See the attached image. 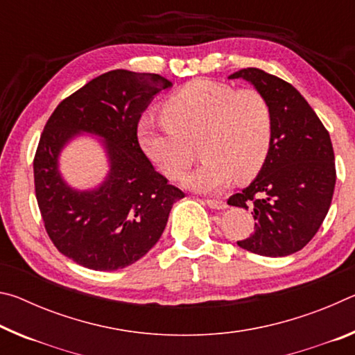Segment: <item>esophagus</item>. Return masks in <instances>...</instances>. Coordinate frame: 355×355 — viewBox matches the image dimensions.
I'll return each mask as SVG.
<instances>
[{
  "label": "esophagus",
  "mask_w": 355,
  "mask_h": 355,
  "mask_svg": "<svg viewBox=\"0 0 355 355\" xmlns=\"http://www.w3.org/2000/svg\"><path fill=\"white\" fill-rule=\"evenodd\" d=\"M205 203L213 209H222V208L227 207V203L224 200H216V199H207Z\"/></svg>",
  "instance_id": "obj_1"
}]
</instances>
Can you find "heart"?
Here are the masks:
<instances>
[{"label": "heart", "mask_w": 355, "mask_h": 355, "mask_svg": "<svg viewBox=\"0 0 355 355\" xmlns=\"http://www.w3.org/2000/svg\"><path fill=\"white\" fill-rule=\"evenodd\" d=\"M166 122L144 119L137 139L150 159L172 180H178L196 158L202 164L186 177L188 188L214 192L233 177L257 175L271 150L274 117L269 101L255 89H239L211 80H194L163 105Z\"/></svg>", "instance_id": "heart-1"}]
</instances>
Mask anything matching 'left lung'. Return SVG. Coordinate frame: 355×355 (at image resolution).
<instances>
[{
    "instance_id": "1",
    "label": "left lung",
    "mask_w": 355,
    "mask_h": 355,
    "mask_svg": "<svg viewBox=\"0 0 355 355\" xmlns=\"http://www.w3.org/2000/svg\"><path fill=\"white\" fill-rule=\"evenodd\" d=\"M244 78L269 101L274 117L271 150L258 177L228 199L255 219L239 248L264 257H285L305 248L330 208L336 180L329 131L302 95L279 76L248 67Z\"/></svg>"
}]
</instances>
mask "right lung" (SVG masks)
Masks as SVG:
<instances>
[{
  "label": "right lung",
  "instance_id": "obj_1",
  "mask_svg": "<svg viewBox=\"0 0 355 355\" xmlns=\"http://www.w3.org/2000/svg\"><path fill=\"white\" fill-rule=\"evenodd\" d=\"M172 83L156 73L111 70L64 98L46 120L34 155L35 199L56 249L94 271L130 266L161 238L184 192L155 171L137 141L148 101ZM78 130L103 135L112 173L98 190L76 193L57 172V155Z\"/></svg>",
  "mask_w": 355,
  "mask_h": 355
}]
</instances>
